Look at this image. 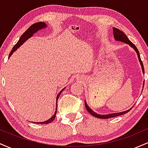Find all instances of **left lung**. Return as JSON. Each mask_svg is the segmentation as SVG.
<instances>
[{
	"label": "left lung",
	"mask_w": 148,
	"mask_h": 148,
	"mask_svg": "<svg viewBox=\"0 0 148 148\" xmlns=\"http://www.w3.org/2000/svg\"><path fill=\"white\" fill-rule=\"evenodd\" d=\"M113 36H114L115 40H116V41H120V42H125V43H126V44H127V45H130V47H132V48H133L134 50H135V51L136 52L137 55H138L139 62H140V65H141V67H142L143 73V74H144L143 64V62H142V61H141V59H140V54H139V51H138V49L136 48V46L134 45V44L132 43V42H131L128 38H127V35H125V34L124 33L123 31H121V30H120L118 29V28H113ZM143 86H144V84H143ZM85 106H86V109H87V111L89 112V113H90L92 115H93V116L96 117V118H101V119H108V118H114V117L119 116V115H122L125 114V113H128V112L130 111V110L132 108H130V109L127 110V111H126L120 112V113H111V114H106V115H100V114H97V113H96L95 112L93 111L92 110L91 108L88 106L87 103H86V101H85Z\"/></svg>",
	"instance_id": "obj_1"
}]
</instances>
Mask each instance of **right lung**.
<instances>
[{"label":"right lung","instance_id":"right-lung-1","mask_svg":"<svg viewBox=\"0 0 148 148\" xmlns=\"http://www.w3.org/2000/svg\"><path fill=\"white\" fill-rule=\"evenodd\" d=\"M46 27H47V25H46V23H45V22H37V23H34V24L32 25L31 26H30L29 28L27 29V30H25V33H23V35H22L21 37L19 38V40H18L17 43H16V45L14 46V47H13L12 49L11 52L10 53L9 58H10V57L12 55L13 53H14L15 51H16V49H17L18 47H20V46L23 45V44L24 43V42L26 41L28 39H29L30 37H31L32 36H33L34 33H36V32L38 31L39 30L43 29V28H46ZM64 88L61 90L60 92H59L58 95H57V97H56V101H57L56 103H58V99L59 96H60L61 92L63 91V90L64 89ZM56 106H57V104H56ZM56 113H57V107H56V111L55 113H54V115H53V116L50 119H49L48 120H46V121H45V122H41V123H37V122H36L35 123H36V124H49L50 123H52V122L53 121L54 119H55V118H56ZM32 123H33V122H32Z\"/></svg>","mask_w":148,"mask_h":148}]
</instances>
